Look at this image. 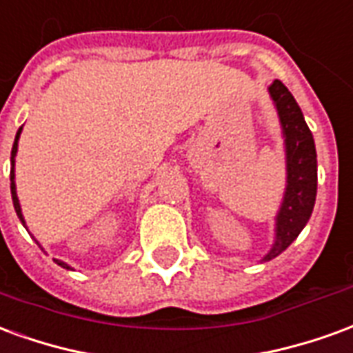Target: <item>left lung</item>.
Instances as JSON below:
<instances>
[{
    "label": "left lung",
    "instance_id": "8db88e82",
    "mask_svg": "<svg viewBox=\"0 0 353 353\" xmlns=\"http://www.w3.org/2000/svg\"><path fill=\"white\" fill-rule=\"evenodd\" d=\"M281 128L285 136V154H288V189L281 202L280 214L276 217V242L265 259L270 261L285 252L295 240L304 225L308 223L318 192V159L314 138L304 121L303 111L281 81L270 85Z\"/></svg>",
    "mask_w": 353,
    "mask_h": 353
}]
</instances>
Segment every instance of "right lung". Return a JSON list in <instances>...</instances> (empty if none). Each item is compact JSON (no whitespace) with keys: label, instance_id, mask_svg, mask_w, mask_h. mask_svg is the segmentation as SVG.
<instances>
[{"label":"right lung","instance_id":"add662e5","mask_svg":"<svg viewBox=\"0 0 353 353\" xmlns=\"http://www.w3.org/2000/svg\"><path fill=\"white\" fill-rule=\"evenodd\" d=\"M20 132H22V126L17 132V138H14V143H12V151H11V194H12V204H14V210H17V215H19V219L24 225V217H22V210H20L19 204V196H17V187H14V157H17V149H19V138H20ZM26 227V225H24ZM58 265L64 266V268H70V266L62 263V261H57Z\"/></svg>","mask_w":353,"mask_h":353}]
</instances>
